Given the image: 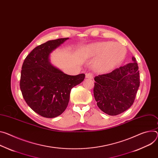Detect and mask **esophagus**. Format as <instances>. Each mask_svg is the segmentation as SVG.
I'll return each mask as SVG.
<instances>
[{"label":"esophagus","mask_w":158,"mask_h":158,"mask_svg":"<svg viewBox=\"0 0 158 158\" xmlns=\"http://www.w3.org/2000/svg\"><path fill=\"white\" fill-rule=\"evenodd\" d=\"M85 77L88 78V79H92L93 78V75L92 73H87L86 74H85Z\"/></svg>","instance_id":"obj_1"}]
</instances>
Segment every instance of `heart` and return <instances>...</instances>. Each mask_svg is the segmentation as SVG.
Instances as JSON below:
<instances>
[{
    "instance_id": "1",
    "label": "heart",
    "mask_w": 158,
    "mask_h": 158,
    "mask_svg": "<svg viewBox=\"0 0 158 158\" xmlns=\"http://www.w3.org/2000/svg\"><path fill=\"white\" fill-rule=\"evenodd\" d=\"M88 52L92 57L98 56L94 63L95 69L99 71L107 72L123 60L127 50L118 43L106 41L95 43L89 45Z\"/></svg>"
}]
</instances>
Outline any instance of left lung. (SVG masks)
Segmentation results:
<instances>
[{
    "mask_svg": "<svg viewBox=\"0 0 158 158\" xmlns=\"http://www.w3.org/2000/svg\"><path fill=\"white\" fill-rule=\"evenodd\" d=\"M136 59L111 73L94 77V96L99 108L109 115L119 114L134 103L140 85Z\"/></svg>",
    "mask_w": 158,
    "mask_h": 158,
    "instance_id": "obj_1",
    "label": "left lung"
}]
</instances>
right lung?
I'll return each instance as SVG.
<instances>
[{
  "instance_id": "add662e5",
  "label": "right lung",
  "mask_w": 158,
  "mask_h": 158,
  "mask_svg": "<svg viewBox=\"0 0 158 158\" xmlns=\"http://www.w3.org/2000/svg\"><path fill=\"white\" fill-rule=\"evenodd\" d=\"M69 38L50 40L35 48L23 62L20 89L25 102L45 118L59 116L66 109L71 89L81 83L85 74L70 76L50 63V53Z\"/></svg>"
}]
</instances>
